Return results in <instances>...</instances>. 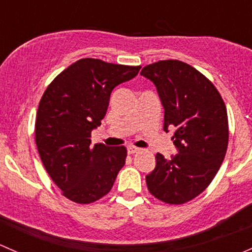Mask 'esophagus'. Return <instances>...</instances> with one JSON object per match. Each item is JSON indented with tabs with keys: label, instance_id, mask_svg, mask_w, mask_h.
I'll return each instance as SVG.
<instances>
[{
	"label": "esophagus",
	"instance_id": "1",
	"mask_svg": "<svg viewBox=\"0 0 252 252\" xmlns=\"http://www.w3.org/2000/svg\"><path fill=\"white\" fill-rule=\"evenodd\" d=\"M139 150L141 149L134 147V145H128V147H127V152H128V154H134V153H138Z\"/></svg>",
	"mask_w": 252,
	"mask_h": 252
}]
</instances>
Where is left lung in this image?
I'll list each match as a JSON object with an SVG mask.
<instances>
[{
	"mask_svg": "<svg viewBox=\"0 0 252 252\" xmlns=\"http://www.w3.org/2000/svg\"><path fill=\"white\" fill-rule=\"evenodd\" d=\"M154 82L165 109L164 131L175 129L178 154H157V166L145 177L150 194L170 205L193 200L221 167L229 138L227 108L215 85L189 64L159 61L142 69Z\"/></svg>",
	"mask_w": 252,
	"mask_h": 252,
	"instance_id": "obj_1",
	"label": "left lung"
}]
</instances>
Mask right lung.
<instances>
[{
	"instance_id": "right-lung-1",
	"label": "right lung",
	"mask_w": 252,
	"mask_h": 252,
	"mask_svg": "<svg viewBox=\"0 0 252 252\" xmlns=\"http://www.w3.org/2000/svg\"><path fill=\"white\" fill-rule=\"evenodd\" d=\"M139 69L82 58L46 88L36 114L35 141L49 177L69 200H99L125 165L126 147H92L91 132L102 124L111 91L133 79Z\"/></svg>"
}]
</instances>
